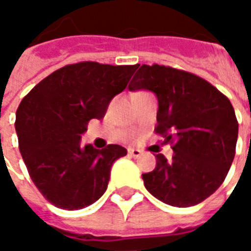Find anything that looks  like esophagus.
<instances>
[{"mask_svg": "<svg viewBox=\"0 0 251 251\" xmlns=\"http://www.w3.org/2000/svg\"><path fill=\"white\" fill-rule=\"evenodd\" d=\"M142 154L141 151H138V149H134V148H130L129 149V156H131V157H140Z\"/></svg>", "mask_w": 251, "mask_h": 251, "instance_id": "obj_1", "label": "esophagus"}]
</instances>
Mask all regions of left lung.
Returning a JSON list of instances; mask_svg holds the SVG:
<instances>
[{"mask_svg":"<svg viewBox=\"0 0 251 251\" xmlns=\"http://www.w3.org/2000/svg\"><path fill=\"white\" fill-rule=\"evenodd\" d=\"M158 102L156 133L174 144L171 161L156 154V168L142 175L156 199L174 207L201 203L219 188L235 156L238 122L231 102L204 79L165 66H144L129 84Z\"/></svg>","mask_w":251,"mask_h":251,"instance_id":"8db88e82","label":"left lung"}]
</instances>
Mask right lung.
<instances>
[{
    "label": "right lung",
    "instance_id": "1",
    "mask_svg": "<svg viewBox=\"0 0 251 251\" xmlns=\"http://www.w3.org/2000/svg\"><path fill=\"white\" fill-rule=\"evenodd\" d=\"M136 66L70 64L32 88L16 113V133L32 181L52 204L80 210L106 192L115 160L125 148L82 147L90 120H102Z\"/></svg>",
    "mask_w": 251,
    "mask_h": 251
}]
</instances>
